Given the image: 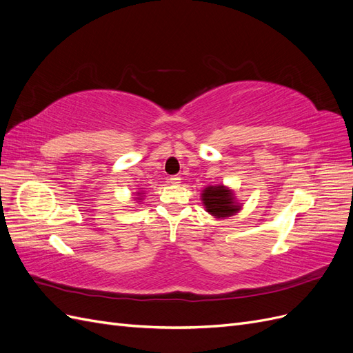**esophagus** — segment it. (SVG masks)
Here are the masks:
<instances>
[{"instance_id":"1","label":"esophagus","mask_w":353,"mask_h":353,"mask_svg":"<svg viewBox=\"0 0 353 353\" xmlns=\"http://www.w3.org/2000/svg\"><path fill=\"white\" fill-rule=\"evenodd\" d=\"M181 183V178L178 176V175H174V176H170L169 178V184H172V185H178Z\"/></svg>"}]
</instances>
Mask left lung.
Masks as SVG:
<instances>
[{
	"mask_svg": "<svg viewBox=\"0 0 353 353\" xmlns=\"http://www.w3.org/2000/svg\"><path fill=\"white\" fill-rule=\"evenodd\" d=\"M200 199L209 215L218 219L236 215L243 208V203L237 200L234 190L223 184L205 187L201 190Z\"/></svg>",
	"mask_w": 353,
	"mask_h": 353,
	"instance_id": "8db88e82",
	"label": "left lung"
}]
</instances>
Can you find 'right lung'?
Here are the masks:
<instances>
[{
	"mask_svg": "<svg viewBox=\"0 0 353 353\" xmlns=\"http://www.w3.org/2000/svg\"><path fill=\"white\" fill-rule=\"evenodd\" d=\"M143 194H144V191H143V190H138L137 193H135L137 197H135L134 200H140V201H141V200H143Z\"/></svg>",
	"mask_w": 353,
	"mask_h": 353,
	"instance_id": "add662e5",
	"label": "right lung"
}]
</instances>
